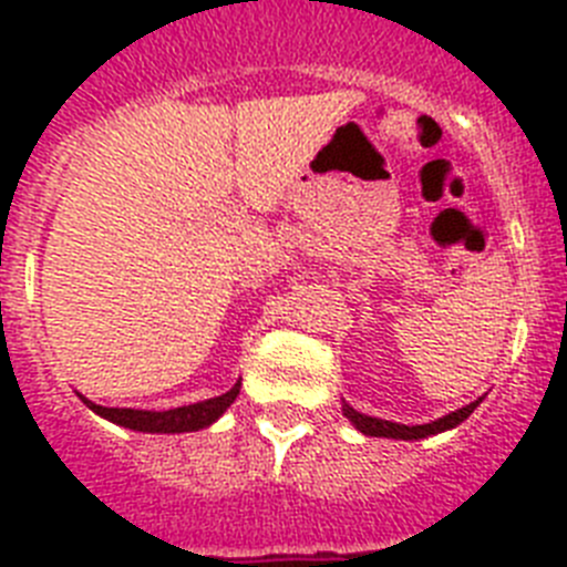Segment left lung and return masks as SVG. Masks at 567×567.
Returning a JSON list of instances; mask_svg holds the SVG:
<instances>
[{
  "instance_id": "obj_1",
  "label": "left lung",
  "mask_w": 567,
  "mask_h": 567,
  "mask_svg": "<svg viewBox=\"0 0 567 567\" xmlns=\"http://www.w3.org/2000/svg\"><path fill=\"white\" fill-rule=\"evenodd\" d=\"M483 403V398L474 400V403L463 405L457 412L445 414V417L432 420V423H423V425H403V423H392V420H380V417H369V414H360L354 412L352 405L343 403V414L352 420V425L358 432L369 434V437H392V440H423V437H432V434L440 432H449L454 425H460L463 420H468V414Z\"/></svg>"
}]
</instances>
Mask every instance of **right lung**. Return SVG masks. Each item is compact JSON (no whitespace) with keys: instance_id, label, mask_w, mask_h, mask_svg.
<instances>
[{"instance_id":"1","label":"right lung","mask_w":567,"mask_h":567,"mask_svg":"<svg viewBox=\"0 0 567 567\" xmlns=\"http://www.w3.org/2000/svg\"><path fill=\"white\" fill-rule=\"evenodd\" d=\"M240 392V380L229 389L221 398H209L202 403L182 405V409H167V412H144V409H107V405H96L93 400H84L87 409L99 414V417L110 420L115 425H124V429H133V432L144 434H182V432H198V429H207L215 420L227 412L229 405L235 403Z\"/></svg>"}]
</instances>
